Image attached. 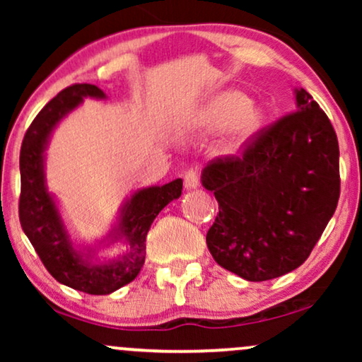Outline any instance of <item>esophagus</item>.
Masks as SVG:
<instances>
[{
	"instance_id": "obj_1",
	"label": "esophagus",
	"mask_w": 362,
	"mask_h": 362,
	"mask_svg": "<svg viewBox=\"0 0 362 362\" xmlns=\"http://www.w3.org/2000/svg\"><path fill=\"white\" fill-rule=\"evenodd\" d=\"M199 182H201L199 171L194 170V168H191V170L186 171V175H185V187H186V189H196V187L199 186Z\"/></svg>"
}]
</instances>
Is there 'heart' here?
Listing matches in <instances>:
<instances>
[{
  "label": "heart",
  "mask_w": 362,
  "mask_h": 362,
  "mask_svg": "<svg viewBox=\"0 0 362 362\" xmlns=\"http://www.w3.org/2000/svg\"><path fill=\"white\" fill-rule=\"evenodd\" d=\"M264 122V112L249 103L244 93L226 90L217 93L196 112L189 127L196 130L214 132L230 125V138L226 143V151H234L242 141L259 130Z\"/></svg>",
  "instance_id": "1"
}]
</instances>
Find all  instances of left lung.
<instances>
[{
	"label": "left lung",
	"instance_id": "left-lung-1",
	"mask_svg": "<svg viewBox=\"0 0 362 362\" xmlns=\"http://www.w3.org/2000/svg\"><path fill=\"white\" fill-rule=\"evenodd\" d=\"M296 108L202 173V186L219 202L207 247L217 264L249 281L298 269L338 206L334 128L305 88L296 90Z\"/></svg>",
	"mask_w": 362,
	"mask_h": 362
}]
</instances>
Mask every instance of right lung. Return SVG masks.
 <instances>
[{"instance_id":"add662e5","label":"right lung","mask_w":362,"mask_h":362,"mask_svg":"<svg viewBox=\"0 0 362 362\" xmlns=\"http://www.w3.org/2000/svg\"><path fill=\"white\" fill-rule=\"evenodd\" d=\"M83 97L103 98L105 93L92 83H74L49 100L26 130L19 153V222L44 267L59 284L88 295H108L130 284L140 274L145 264V242L151 222L168 202L181 196L182 181L175 180L161 187L135 192L123 207L118 227L130 250L110 264L87 265L81 254L72 249L57 207L44 186L42 173V153L52 128Z\"/></svg>"}]
</instances>
